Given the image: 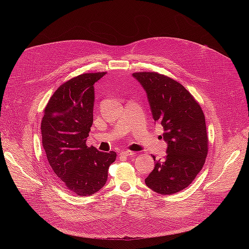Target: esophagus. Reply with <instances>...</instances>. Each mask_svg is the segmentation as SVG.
Wrapping results in <instances>:
<instances>
[{
  "label": "esophagus",
  "mask_w": 249,
  "mask_h": 249,
  "mask_svg": "<svg viewBox=\"0 0 249 249\" xmlns=\"http://www.w3.org/2000/svg\"><path fill=\"white\" fill-rule=\"evenodd\" d=\"M134 154H135L134 152H132V151H129V150L120 152V155H121V156H125V157H129V156H132V155H134Z\"/></svg>",
  "instance_id": "1"
}]
</instances>
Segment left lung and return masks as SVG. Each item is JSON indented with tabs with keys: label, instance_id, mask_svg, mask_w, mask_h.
I'll return each mask as SVG.
<instances>
[{
	"label": "left lung",
	"instance_id": "obj_1",
	"mask_svg": "<svg viewBox=\"0 0 249 249\" xmlns=\"http://www.w3.org/2000/svg\"><path fill=\"white\" fill-rule=\"evenodd\" d=\"M133 76L147 91L154 120L163 127L167 143L166 156L156 160L145 182L159 194L177 193L192 183L208 155L204 112L194 96L175 80L157 72Z\"/></svg>",
	"mask_w": 249,
	"mask_h": 249
}]
</instances>
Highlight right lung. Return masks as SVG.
Instances as JSON below:
<instances>
[{
    "label": "right lung",
    "mask_w": 249,
    "mask_h": 249,
    "mask_svg": "<svg viewBox=\"0 0 249 249\" xmlns=\"http://www.w3.org/2000/svg\"><path fill=\"white\" fill-rule=\"evenodd\" d=\"M106 72L87 73L62 84L50 97L41 121L42 145L62 184L78 196L100 190L116 153L87 146L93 122V85Z\"/></svg>",
    "instance_id": "right-lung-1"
}]
</instances>
